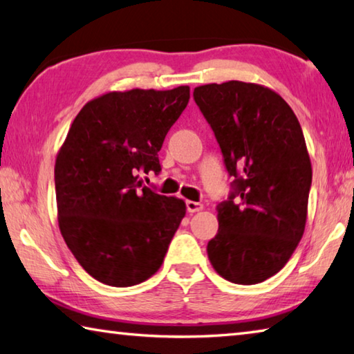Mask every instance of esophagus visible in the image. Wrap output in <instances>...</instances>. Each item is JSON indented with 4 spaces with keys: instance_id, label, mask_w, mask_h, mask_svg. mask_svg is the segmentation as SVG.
<instances>
[{
    "instance_id": "34e87169",
    "label": "esophagus",
    "mask_w": 354,
    "mask_h": 354,
    "mask_svg": "<svg viewBox=\"0 0 354 354\" xmlns=\"http://www.w3.org/2000/svg\"><path fill=\"white\" fill-rule=\"evenodd\" d=\"M202 208H203L202 203H199V202H193V201H187V212H188V213L201 212Z\"/></svg>"
}]
</instances>
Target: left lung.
<instances>
[{
	"mask_svg": "<svg viewBox=\"0 0 354 354\" xmlns=\"http://www.w3.org/2000/svg\"><path fill=\"white\" fill-rule=\"evenodd\" d=\"M219 142L232 191L207 245L225 280L257 284L280 272L305 232L313 167L292 109L263 85L228 80L194 88Z\"/></svg>",
	"mask_w": 354,
	"mask_h": 354,
	"instance_id": "8db88e82",
	"label": "left lung"
}]
</instances>
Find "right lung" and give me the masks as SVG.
Returning <instances> with one entry per match:
<instances>
[{"mask_svg":"<svg viewBox=\"0 0 354 354\" xmlns=\"http://www.w3.org/2000/svg\"><path fill=\"white\" fill-rule=\"evenodd\" d=\"M188 101L187 85L111 91L74 118L54 167L59 227L95 280L135 286L163 263L187 207L138 178L161 171L158 152Z\"/></svg>","mask_w":354,"mask_h":354,"instance_id":"1","label":"right lung"}]
</instances>
